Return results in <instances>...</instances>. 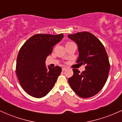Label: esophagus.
Here are the masks:
<instances>
[{
  "label": "esophagus",
  "instance_id": "obj_1",
  "mask_svg": "<svg viewBox=\"0 0 122 122\" xmlns=\"http://www.w3.org/2000/svg\"><path fill=\"white\" fill-rule=\"evenodd\" d=\"M67 68H65V67H64V68H62V71H65L66 69Z\"/></svg>",
  "mask_w": 122,
  "mask_h": 122
}]
</instances>
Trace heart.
<instances>
[{
  "label": "heart",
  "instance_id": "b5f03b06",
  "mask_svg": "<svg viewBox=\"0 0 122 122\" xmlns=\"http://www.w3.org/2000/svg\"><path fill=\"white\" fill-rule=\"evenodd\" d=\"M73 42H67L66 43V46H68V45H72V44H73Z\"/></svg>",
  "mask_w": 122,
  "mask_h": 122
}]
</instances>
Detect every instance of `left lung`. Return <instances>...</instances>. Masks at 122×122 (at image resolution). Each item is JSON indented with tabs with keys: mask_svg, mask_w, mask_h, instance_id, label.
Returning <instances> with one entry per match:
<instances>
[{
	"mask_svg": "<svg viewBox=\"0 0 122 122\" xmlns=\"http://www.w3.org/2000/svg\"><path fill=\"white\" fill-rule=\"evenodd\" d=\"M68 36L79 47L77 63L85 65V68L81 73L73 69V75L68 82L80 97H92L101 90L107 80L110 68L107 53L103 43L92 33L79 32Z\"/></svg>",
	"mask_w": 122,
	"mask_h": 122,
	"instance_id": "left-lung-1",
	"label": "left lung"
}]
</instances>
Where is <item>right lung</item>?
<instances>
[{
  "instance_id": "1",
  "label": "right lung",
  "mask_w": 122,
  "mask_h": 122,
  "mask_svg": "<svg viewBox=\"0 0 122 122\" xmlns=\"http://www.w3.org/2000/svg\"><path fill=\"white\" fill-rule=\"evenodd\" d=\"M63 37V34H37L28 39L19 50L16 74L21 86L30 96L42 97L55 84L62 69L58 66L46 67L45 61Z\"/></svg>"
}]
</instances>
